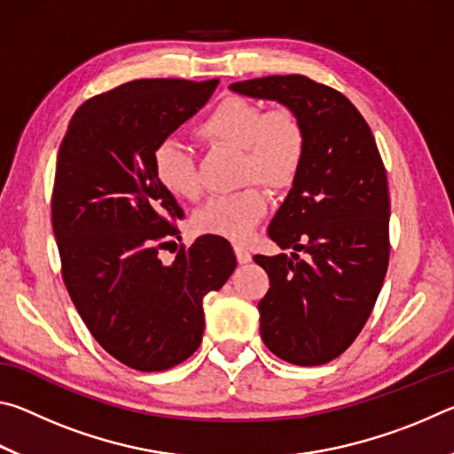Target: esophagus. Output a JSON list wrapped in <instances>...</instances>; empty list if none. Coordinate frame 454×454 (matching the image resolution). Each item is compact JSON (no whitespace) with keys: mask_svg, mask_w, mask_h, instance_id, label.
I'll return each mask as SVG.
<instances>
[{"mask_svg":"<svg viewBox=\"0 0 454 454\" xmlns=\"http://www.w3.org/2000/svg\"><path fill=\"white\" fill-rule=\"evenodd\" d=\"M234 252H236V260H238V262H240V264H248L250 260H252L250 252L246 250V248H242V246H236Z\"/></svg>","mask_w":454,"mask_h":454,"instance_id":"1","label":"esophagus"}]
</instances>
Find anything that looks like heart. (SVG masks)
Masks as SVG:
<instances>
[{
    "mask_svg": "<svg viewBox=\"0 0 454 454\" xmlns=\"http://www.w3.org/2000/svg\"><path fill=\"white\" fill-rule=\"evenodd\" d=\"M196 134L200 140L222 148L242 150L240 182H260L270 190L290 188L306 156V129L290 110L270 112L246 98H226L204 118ZM158 182L176 198L196 200L200 178L194 158L180 144L166 140L152 153ZM266 192L248 186L236 194L212 196L192 214L198 234L244 242L264 218Z\"/></svg>",
    "mask_w": 454,
    "mask_h": 454,
    "instance_id": "1",
    "label": "heart"
}]
</instances>
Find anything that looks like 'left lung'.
Wrapping results in <instances>:
<instances>
[{
	"instance_id": "1",
	"label": "left lung",
	"mask_w": 454,
	"mask_h": 454,
	"mask_svg": "<svg viewBox=\"0 0 454 454\" xmlns=\"http://www.w3.org/2000/svg\"><path fill=\"white\" fill-rule=\"evenodd\" d=\"M230 90L282 104L306 129L302 168L268 226L290 256H254L270 278L260 334L290 364L330 363L366 325L388 268V184L374 136L347 96L306 75Z\"/></svg>"
}]
</instances>
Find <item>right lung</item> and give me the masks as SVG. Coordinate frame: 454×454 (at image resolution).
Here are the masks:
<instances>
[{"label":"right lung","instance_id":"obj_1","mask_svg":"<svg viewBox=\"0 0 454 454\" xmlns=\"http://www.w3.org/2000/svg\"><path fill=\"white\" fill-rule=\"evenodd\" d=\"M218 80H136L78 107L59 145L51 226L72 302L106 352L158 372L196 352L202 301L236 268L228 240L200 236L172 264L178 202L152 153L208 102Z\"/></svg>","mask_w":454,"mask_h":454}]
</instances>
